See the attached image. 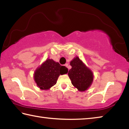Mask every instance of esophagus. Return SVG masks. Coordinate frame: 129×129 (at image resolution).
Here are the masks:
<instances>
[{"label": "esophagus", "instance_id": "obj_1", "mask_svg": "<svg viewBox=\"0 0 129 129\" xmlns=\"http://www.w3.org/2000/svg\"><path fill=\"white\" fill-rule=\"evenodd\" d=\"M65 66L67 68H68V64H65ZM68 70H69V69H68Z\"/></svg>", "mask_w": 129, "mask_h": 129}]
</instances>
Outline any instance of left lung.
Instances as JSON below:
<instances>
[{
	"mask_svg": "<svg viewBox=\"0 0 129 129\" xmlns=\"http://www.w3.org/2000/svg\"><path fill=\"white\" fill-rule=\"evenodd\" d=\"M70 64L72 68L69 70L68 76L72 84L79 91H83L87 90L93 81L92 72L78 57L74 58Z\"/></svg>",
	"mask_w": 129,
	"mask_h": 129,
	"instance_id": "1",
	"label": "left lung"
}]
</instances>
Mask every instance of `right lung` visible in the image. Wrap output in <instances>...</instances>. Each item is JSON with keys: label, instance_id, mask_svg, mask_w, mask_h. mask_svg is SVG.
Here are the masks:
<instances>
[{"label": "right lung", "instance_id": "obj_1", "mask_svg": "<svg viewBox=\"0 0 129 129\" xmlns=\"http://www.w3.org/2000/svg\"><path fill=\"white\" fill-rule=\"evenodd\" d=\"M68 72L67 67L62 66L53 60L48 59L36 69L34 79L41 89H49L56 84L60 75L66 74Z\"/></svg>", "mask_w": 129, "mask_h": 129}]
</instances>
